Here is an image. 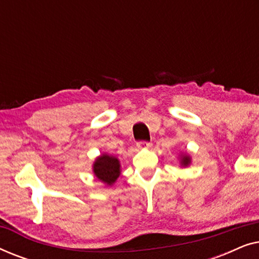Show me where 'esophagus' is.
I'll list each match as a JSON object with an SVG mask.
<instances>
[{"label":"esophagus","instance_id":"34e87169","mask_svg":"<svg viewBox=\"0 0 259 259\" xmlns=\"http://www.w3.org/2000/svg\"><path fill=\"white\" fill-rule=\"evenodd\" d=\"M137 146L141 150V148H150L152 146V144L148 143V141H139V143L137 144Z\"/></svg>","mask_w":259,"mask_h":259}]
</instances>
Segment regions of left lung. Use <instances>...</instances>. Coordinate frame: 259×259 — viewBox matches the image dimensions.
<instances>
[{
	"label": "left lung",
	"instance_id": "1",
	"mask_svg": "<svg viewBox=\"0 0 259 259\" xmlns=\"http://www.w3.org/2000/svg\"><path fill=\"white\" fill-rule=\"evenodd\" d=\"M180 164H182L183 167H184V166H189V165L191 164V158H190V155L183 154L182 157H180Z\"/></svg>",
	"mask_w": 259,
	"mask_h": 259
}]
</instances>
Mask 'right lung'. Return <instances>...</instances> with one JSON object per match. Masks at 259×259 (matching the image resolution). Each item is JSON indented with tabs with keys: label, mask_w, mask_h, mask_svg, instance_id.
<instances>
[{
	"label": "right lung",
	"mask_w": 259,
	"mask_h": 259,
	"mask_svg": "<svg viewBox=\"0 0 259 259\" xmlns=\"http://www.w3.org/2000/svg\"><path fill=\"white\" fill-rule=\"evenodd\" d=\"M93 172L100 182L111 186L120 176V161L118 158L108 154H101L95 159Z\"/></svg>",
	"instance_id": "add662e5"
}]
</instances>
